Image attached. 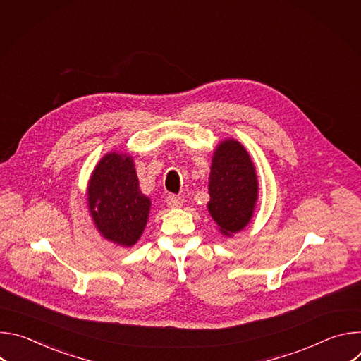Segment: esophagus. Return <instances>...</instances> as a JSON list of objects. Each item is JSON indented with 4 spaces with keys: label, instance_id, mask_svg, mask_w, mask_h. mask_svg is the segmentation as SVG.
<instances>
[{
    "label": "esophagus",
    "instance_id": "34e87169",
    "mask_svg": "<svg viewBox=\"0 0 361 361\" xmlns=\"http://www.w3.org/2000/svg\"><path fill=\"white\" fill-rule=\"evenodd\" d=\"M167 204L171 209H181L184 205V198L180 195H169L167 197Z\"/></svg>",
    "mask_w": 361,
    "mask_h": 361
}]
</instances>
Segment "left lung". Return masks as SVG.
I'll list each match as a JSON object with an SVG mask.
<instances>
[{
    "label": "left lung",
    "instance_id": "1",
    "mask_svg": "<svg viewBox=\"0 0 361 361\" xmlns=\"http://www.w3.org/2000/svg\"><path fill=\"white\" fill-rule=\"evenodd\" d=\"M207 204L221 234L230 237L251 220L259 198V181L247 149L235 140L221 141L213 156Z\"/></svg>",
    "mask_w": 361,
    "mask_h": 361
}]
</instances>
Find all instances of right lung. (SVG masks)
Returning <instances> with one entry per match:
<instances>
[{"label": "right lung", "instance_id": "add662e5", "mask_svg": "<svg viewBox=\"0 0 361 361\" xmlns=\"http://www.w3.org/2000/svg\"><path fill=\"white\" fill-rule=\"evenodd\" d=\"M134 161L128 154L109 152L95 166L88 181V209L101 235L123 247L141 237L151 200L140 191Z\"/></svg>", "mask_w": 361, "mask_h": 361}]
</instances>
